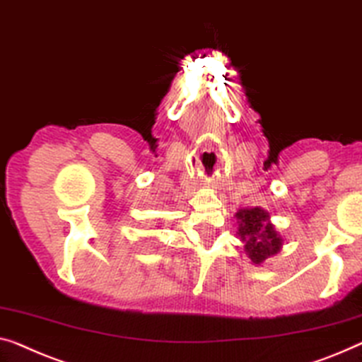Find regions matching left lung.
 I'll return each instance as SVG.
<instances>
[{"mask_svg":"<svg viewBox=\"0 0 362 362\" xmlns=\"http://www.w3.org/2000/svg\"><path fill=\"white\" fill-rule=\"evenodd\" d=\"M239 235L245 242V252L250 260L260 265L268 257L281 249V237L269 223V214L262 208L239 209Z\"/></svg>","mask_w":362,"mask_h":362,"instance_id":"left-lung-1","label":"left lung"}]
</instances>
